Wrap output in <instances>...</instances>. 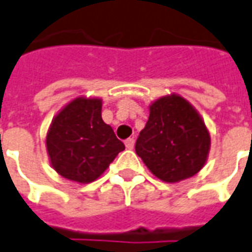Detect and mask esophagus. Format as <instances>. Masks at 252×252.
<instances>
[{
	"label": "esophagus",
	"instance_id": "obj_1",
	"mask_svg": "<svg viewBox=\"0 0 252 252\" xmlns=\"http://www.w3.org/2000/svg\"><path fill=\"white\" fill-rule=\"evenodd\" d=\"M125 145H126V148L127 149H133V147H134V138H127V140L125 141Z\"/></svg>",
	"mask_w": 252,
	"mask_h": 252
}]
</instances>
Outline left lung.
Listing matches in <instances>:
<instances>
[{"mask_svg": "<svg viewBox=\"0 0 252 252\" xmlns=\"http://www.w3.org/2000/svg\"><path fill=\"white\" fill-rule=\"evenodd\" d=\"M210 134L202 118L182 97L167 96L149 107L148 122L136 141L137 155L166 182L195 176L206 163Z\"/></svg>", "mask_w": 252, "mask_h": 252, "instance_id": "left-lung-1", "label": "left lung"}]
</instances>
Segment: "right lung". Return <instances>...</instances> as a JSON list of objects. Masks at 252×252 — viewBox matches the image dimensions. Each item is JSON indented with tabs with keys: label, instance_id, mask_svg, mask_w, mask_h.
Returning <instances> with one entry per match:
<instances>
[{
	"label": "right lung",
	"instance_id": "right-lung-1",
	"mask_svg": "<svg viewBox=\"0 0 252 252\" xmlns=\"http://www.w3.org/2000/svg\"><path fill=\"white\" fill-rule=\"evenodd\" d=\"M46 148L60 176L86 184L103 174L125 144L104 123L100 98H75L53 119Z\"/></svg>",
	"mask_w": 252,
	"mask_h": 252
}]
</instances>
